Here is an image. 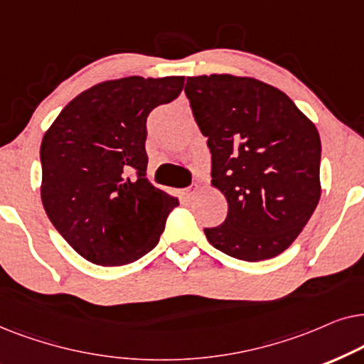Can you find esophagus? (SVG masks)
Listing matches in <instances>:
<instances>
[{
    "instance_id": "esophagus-1",
    "label": "esophagus",
    "mask_w": 364,
    "mask_h": 364,
    "mask_svg": "<svg viewBox=\"0 0 364 364\" xmlns=\"http://www.w3.org/2000/svg\"><path fill=\"white\" fill-rule=\"evenodd\" d=\"M196 193H198V185H191L190 188H186V190H183L181 196L185 198L186 201H190V200H193V196H195Z\"/></svg>"
}]
</instances>
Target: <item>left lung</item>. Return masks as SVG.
<instances>
[{"label":"left lung","instance_id":"obj_1","mask_svg":"<svg viewBox=\"0 0 364 364\" xmlns=\"http://www.w3.org/2000/svg\"><path fill=\"white\" fill-rule=\"evenodd\" d=\"M185 93L211 151L228 216L206 228L216 250L263 261L289 248L321 196L316 126L283 91L248 76H188Z\"/></svg>","mask_w":364,"mask_h":364}]
</instances>
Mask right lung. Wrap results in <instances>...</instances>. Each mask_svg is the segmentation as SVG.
Instances as JSON below:
<instances>
[{"label":"right lung","instance_id":"obj_1","mask_svg":"<svg viewBox=\"0 0 364 364\" xmlns=\"http://www.w3.org/2000/svg\"><path fill=\"white\" fill-rule=\"evenodd\" d=\"M185 76H128L68 103L41 141V201L53 226L85 259L133 263L158 245L178 198L146 178L148 114L176 100ZM134 168L137 179L127 176Z\"/></svg>","mask_w":364,"mask_h":364}]
</instances>
